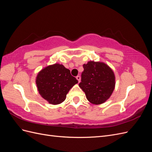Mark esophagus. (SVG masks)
Instances as JSON below:
<instances>
[{"mask_svg":"<svg viewBox=\"0 0 152 152\" xmlns=\"http://www.w3.org/2000/svg\"><path fill=\"white\" fill-rule=\"evenodd\" d=\"M76 79H77L78 82H80V76H79V75L77 76V77H76Z\"/></svg>","mask_w":152,"mask_h":152,"instance_id":"1","label":"esophagus"}]
</instances>
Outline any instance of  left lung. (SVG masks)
Instances as JSON below:
<instances>
[{
    "label": "left lung",
    "instance_id": "left-lung-1",
    "mask_svg": "<svg viewBox=\"0 0 152 152\" xmlns=\"http://www.w3.org/2000/svg\"><path fill=\"white\" fill-rule=\"evenodd\" d=\"M79 87L89 102L95 104L104 103L112 95L115 86L113 70L102 62L89 61L84 64Z\"/></svg>",
    "mask_w": 152,
    "mask_h": 152
}]
</instances>
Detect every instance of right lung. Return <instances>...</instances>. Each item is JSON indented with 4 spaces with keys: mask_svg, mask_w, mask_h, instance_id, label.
I'll use <instances>...</instances> for the list:
<instances>
[{
    "mask_svg": "<svg viewBox=\"0 0 152 152\" xmlns=\"http://www.w3.org/2000/svg\"><path fill=\"white\" fill-rule=\"evenodd\" d=\"M78 83L70 71L56 63L44 68L36 78V84L42 97L52 104L63 102L72 87Z\"/></svg>",
    "mask_w": 152,
    "mask_h": 152,
    "instance_id": "obj_1",
    "label": "right lung"
}]
</instances>
